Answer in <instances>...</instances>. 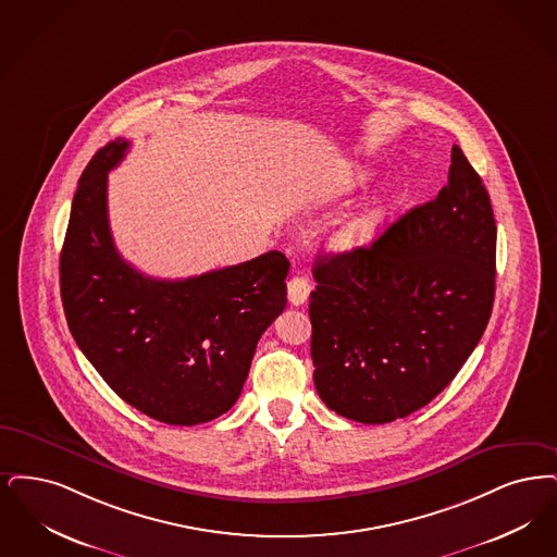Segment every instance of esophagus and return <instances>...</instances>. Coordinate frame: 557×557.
Wrapping results in <instances>:
<instances>
[{
  "label": "esophagus",
  "mask_w": 557,
  "mask_h": 557,
  "mask_svg": "<svg viewBox=\"0 0 557 557\" xmlns=\"http://www.w3.org/2000/svg\"><path fill=\"white\" fill-rule=\"evenodd\" d=\"M310 289H312V285H310L308 278H304V276H293L289 281V285H287L290 306H301V304H306L308 297H310Z\"/></svg>",
  "instance_id": "34e87169"
}]
</instances>
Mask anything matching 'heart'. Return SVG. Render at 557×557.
Returning a JSON list of instances; mask_svg holds the SVG:
<instances>
[{"label": "heart", "instance_id": "obj_1", "mask_svg": "<svg viewBox=\"0 0 557 557\" xmlns=\"http://www.w3.org/2000/svg\"><path fill=\"white\" fill-rule=\"evenodd\" d=\"M366 170H351L345 178H343V183H341V191H351L354 187H358V185H362L363 181H366ZM374 214H360V216L351 218V220H347L343 226H341L339 231H337V235H335V245L341 247V249H349V247H354V245H358V243H363L370 235H372V231H374Z\"/></svg>", "mask_w": 557, "mask_h": 557}]
</instances>
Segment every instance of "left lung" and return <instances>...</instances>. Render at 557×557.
<instances>
[{
	"label": "left lung",
	"mask_w": 557,
	"mask_h": 557,
	"mask_svg": "<svg viewBox=\"0 0 557 557\" xmlns=\"http://www.w3.org/2000/svg\"><path fill=\"white\" fill-rule=\"evenodd\" d=\"M497 226L460 147L433 201L368 247L318 256L314 385L343 418L385 424L424 408L474 351L495 299Z\"/></svg>",
	"instance_id": "8db88e82"
}]
</instances>
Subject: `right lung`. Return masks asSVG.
<instances>
[{"instance_id": "1", "label": "right lung", "mask_w": 557, "mask_h": 557, "mask_svg": "<svg viewBox=\"0 0 557 557\" xmlns=\"http://www.w3.org/2000/svg\"><path fill=\"white\" fill-rule=\"evenodd\" d=\"M128 141L101 147L78 178L60 256V293L76 345L128 406L194 426L231 410L256 345L287 306L289 260L268 251L183 281L122 260L108 222V172Z\"/></svg>"}]
</instances>
